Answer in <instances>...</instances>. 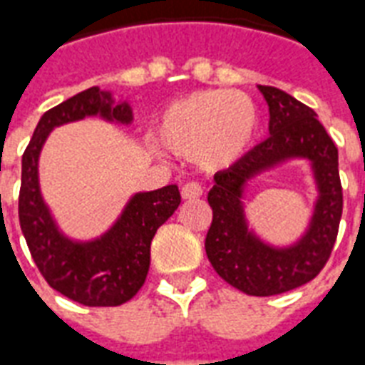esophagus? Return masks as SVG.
Returning a JSON list of instances; mask_svg holds the SVG:
<instances>
[{
	"label": "esophagus",
	"instance_id": "obj_1",
	"mask_svg": "<svg viewBox=\"0 0 365 365\" xmlns=\"http://www.w3.org/2000/svg\"><path fill=\"white\" fill-rule=\"evenodd\" d=\"M180 194H182L185 200H196V197H200L203 194V188L200 182H196V180H188V182H185L182 188H180Z\"/></svg>",
	"mask_w": 365,
	"mask_h": 365
}]
</instances>
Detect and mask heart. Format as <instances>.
Listing matches in <instances>:
<instances>
[{"label": "heart", "mask_w": 365, "mask_h": 365, "mask_svg": "<svg viewBox=\"0 0 365 365\" xmlns=\"http://www.w3.org/2000/svg\"><path fill=\"white\" fill-rule=\"evenodd\" d=\"M259 131V110L234 91H200L163 110L156 140L165 150L209 169L228 168L250 150Z\"/></svg>", "instance_id": "heart-1"}]
</instances>
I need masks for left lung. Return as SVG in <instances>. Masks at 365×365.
<instances>
[{"label": "left lung", "mask_w": 365, "mask_h": 365, "mask_svg": "<svg viewBox=\"0 0 365 365\" xmlns=\"http://www.w3.org/2000/svg\"><path fill=\"white\" fill-rule=\"evenodd\" d=\"M270 112V137L215 173L207 202L213 221L205 236V253L225 282L255 297H270L314 279L326 267L343 215L339 152L316 112L278 87L259 86ZM287 157H309L315 168L321 200L309 232L301 242L276 250L255 239L245 225L241 190L245 180Z\"/></svg>", "instance_id": "obj_1"}]
</instances>
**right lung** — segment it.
I'll use <instances>...</instances> for the list:
<instances>
[{
    "instance_id": "obj_1",
    "label": "right lung",
    "mask_w": 365,
    "mask_h": 365,
    "mask_svg": "<svg viewBox=\"0 0 365 365\" xmlns=\"http://www.w3.org/2000/svg\"><path fill=\"white\" fill-rule=\"evenodd\" d=\"M95 114L120 123L133 118L125 103L112 106L108 93L98 87H89L41 115L22 154L19 221L30 255L53 289L86 307H118L143 287L150 268L152 238L179 207L180 192L177 185H169L133 196L120 221L101 240L76 244L64 238L39 194V150L53 127Z\"/></svg>"
}]
</instances>
